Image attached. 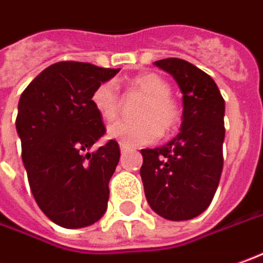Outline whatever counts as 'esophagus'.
I'll return each instance as SVG.
<instances>
[{"label": "esophagus", "instance_id": "esophagus-1", "mask_svg": "<svg viewBox=\"0 0 263 263\" xmlns=\"http://www.w3.org/2000/svg\"><path fill=\"white\" fill-rule=\"evenodd\" d=\"M120 150H121V153H126V152H128V150H130V147H127V146H123V144H121Z\"/></svg>", "mask_w": 263, "mask_h": 263}]
</instances>
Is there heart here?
<instances>
[{
    "label": "heart",
    "instance_id": "b5f03b06",
    "mask_svg": "<svg viewBox=\"0 0 263 263\" xmlns=\"http://www.w3.org/2000/svg\"><path fill=\"white\" fill-rule=\"evenodd\" d=\"M128 90L144 99L136 113L137 121L110 126L108 139L135 147L156 142L160 133L167 135L177 127L180 113L176 103L170 99V86L160 76L155 73L136 76L128 81ZM91 104L104 121L116 120L121 104L117 87L111 81L99 84L91 94Z\"/></svg>",
    "mask_w": 263,
    "mask_h": 263
}]
</instances>
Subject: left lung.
<instances>
[{"instance_id": "left-lung-1", "label": "left lung", "mask_w": 263, "mask_h": 263, "mask_svg": "<svg viewBox=\"0 0 263 263\" xmlns=\"http://www.w3.org/2000/svg\"><path fill=\"white\" fill-rule=\"evenodd\" d=\"M183 94L180 133L143 149L140 167L150 208L167 220H189L208 209L218 189L225 140V100L209 74L180 59L155 61Z\"/></svg>"}]
</instances>
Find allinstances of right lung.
Listing matches in <instances>:
<instances>
[{"instance_id": "add662e5", "label": "right lung", "mask_w": 263, "mask_h": 263, "mask_svg": "<svg viewBox=\"0 0 263 263\" xmlns=\"http://www.w3.org/2000/svg\"><path fill=\"white\" fill-rule=\"evenodd\" d=\"M119 71L55 63L32 80L18 101L15 127L34 199L47 218L67 229L93 225L107 209L120 147L110 140L88 153L106 133L91 94Z\"/></svg>"}]
</instances>
